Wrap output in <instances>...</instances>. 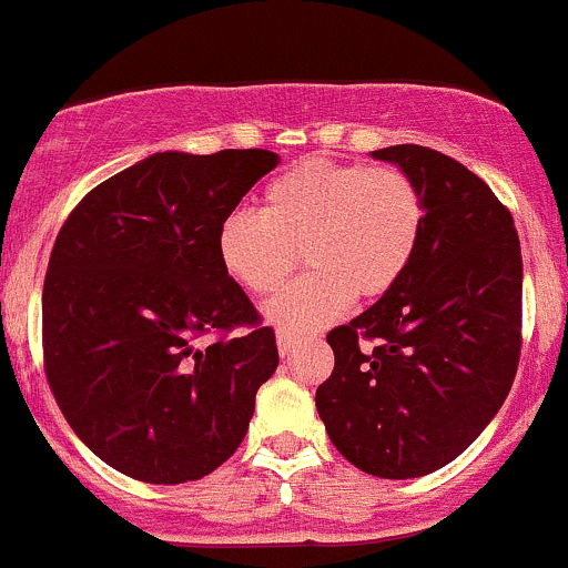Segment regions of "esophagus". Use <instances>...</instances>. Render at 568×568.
I'll return each mask as SVG.
<instances>
[{"instance_id": "34e87169", "label": "esophagus", "mask_w": 568, "mask_h": 568, "mask_svg": "<svg viewBox=\"0 0 568 568\" xmlns=\"http://www.w3.org/2000/svg\"><path fill=\"white\" fill-rule=\"evenodd\" d=\"M296 346H300V337H294L291 332H283V329L277 332V348H280V354H283V357H288V354L294 352Z\"/></svg>"}]
</instances>
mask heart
<instances>
[{"instance_id":"b5f03b06","label":"heart","mask_w":568,"mask_h":568,"mask_svg":"<svg viewBox=\"0 0 568 568\" xmlns=\"http://www.w3.org/2000/svg\"><path fill=\"white\" fill-rule=\"evenodd\" d=\"M423 197L395 168L305 162L263 189L261 216L233 211L216 231V257L233 283L268 296L296 268L311 272L266 305L291 335L318 329L352 300H379L398 283L423 236Z\"/></svg>"}]
</instances>
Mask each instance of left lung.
I'll return each instance as SVG.
<instances>
[{
  "label": "left lung",
  "instance_id": "8db88e82",
  "mask_svg": "<svg viewBox=\"0 0 568 568\" xmlns=\"http://www.w3.org/2000/svg\"><path fill=\"white\" fill-rule=\"evenodd\" d=\"M423 197L404 277L335 326L316 409L332 445L376 478H420L475 443L506 400L523 348V252L511 211L478 175L423 145L371 153ZM363 339L375 346L359 349Z\"/></svg>",
  "mask_w": 568,
  "mask_h": 568
}]
</instances>
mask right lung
I'll use <instances>...</instances> for the list:
<instances>
[{
    "label": "right lung",
    "instance_id": "right-lung-1",
    "mask_svg": "<svg viewBox=\"0 0 568 568\" xmlns=\"http://www.w3.org/2000/svg\"><path fill=\"white\" fill-rule=\"evenodd\" d=\"M277 164L261 148L153 153L84 194L57 233L45 379L77 437L129 478L214 473L277 371L274 329L216 257L220 222Z\"/></svg>",
    "mask_w": 568,
    "mask_h": 568
}]
</instances>
